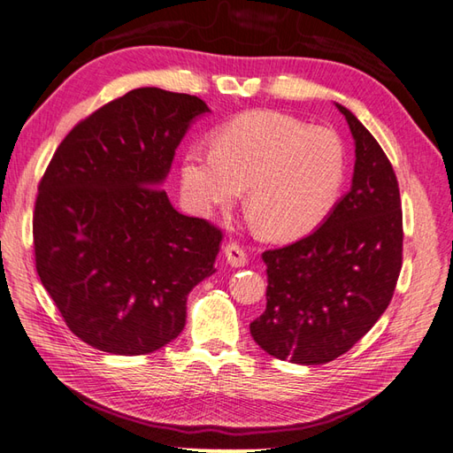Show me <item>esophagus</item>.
I'll return each mask as SVG.
<instances>
[{"instance_id":"obj_1","label":"esophagus","mask_w":453,"mask_h":453,"mask_svg":"<svg viewBox=\"0 0 453 453\" xmlns=\"http://www.w3.org/2000/svg\"><path fill=\"white\" fill-rule=\"evenodd\" d=\"M224 253H226L227 263L232 265V266H245V265H247V261H249L245 247H243V245H239L237 242H229V243H226V247H224Z\"/></svg>"}]
</instances>
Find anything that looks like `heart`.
<instances>
[{"label":"heart","instance_id":"b5f03b06","mask_svg":"<svg viewBox=\"0 0 453 453\" xmlns=\"http://www.w3.org/2000/svg\"><path fill=\"white\" fill-rule=\"evenodd\" d=\"M346 151L329 128L276 111H253L219 127L211 150L190 148L180 187L198 214L227 206L247 187V208L268 237L290 239L321 224L339 198Z\"/></svg>","mask_w":453,"mask_h":453}]
</instances>
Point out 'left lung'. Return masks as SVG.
Wrapping results in <instances>:
<instances>
[{
    "instance_id": "obj_1",
    "label": "left lung",
    "mask_w": 453,
    "mask_h": 453,
    "mask_svg": "<svg viewBox=\"0 0 453 453\" xmlns=\"http://www.w3.org/2000/svg\"><path fill=\"white\" fill-rule=\"evenodd\" d=\"M336 107L356 142L352 188L313 234L263 253L266 310L251 323L265 352L303 365L339 358L372 329L403 265L395 171L364 124Z\"/></svg>"
}]
</instances>
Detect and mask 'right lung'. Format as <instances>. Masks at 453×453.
<instances>
[{
	"mask_svg": "<svg viewBox=\"0 0 453 453\" xmlns=\"http://www.w3.org/2000/svg\"><path fill=\"white\" fill-rule=\"evenodd\" d=\"M206 103L132 89L80 120L38 182L36 273L70 331L140 356L185 329L187 296L214 274L221 229L182 216L159 185Z\"/></svg>",
	"mask_w": 453,
	"mask_h": 453,
	"instance_id": "add662e5",
	"label": "right lung"
}]
</instances>
